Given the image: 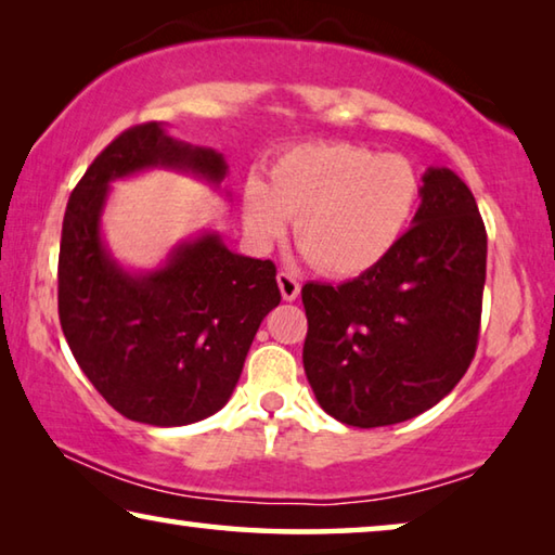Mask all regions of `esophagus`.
I'll use <instances>...</instances> for the list:
<instances>
[{
  "label": "esophagus",
  "instance_id": "esophagus-1",
  "mask_svg": "<svg viewBox=\"0 0 555 555\" xmlns=\"http://www.w3.org/2000/svg\"><path fill=\"white\" fill-rule=\"evenodd\" d=\"M276 281H279V288H281V296H284V300H296L298 298L300 284L294 279V274H288V271H279Z\"/></svg>",
  "mask_w": 555,
  "mask_h": 555
}]
</instances>
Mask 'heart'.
I'll list each match as a JSON object with an SVG mask.
<instances>
[{
  "mask_svg": "<svg viewBox=\"0 0 555 555\" xmlns=\"http://www.w3.org/2000/svg\"><path fill=\"white\" fill-rule=\"evenodd\" d=\"M424 181L411 158L352 142L286 149L261 181L244 185V222L274 242L294 220L300 255L325 276L367 274L399 247L416 218Z\"/></svg>",
  "mask_w": 555,
  "mask_h": 555,
  "instance_id": "b5f03b06",
  "label": "heart"
}]
</instances>
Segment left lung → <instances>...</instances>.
<instances>
[{"label":"left lung","mask_w":555,"mask_h":555,"mask_svg":"<svg viewBox=\"0 0 555 555\" xmlns=\"http://www.w3.org/2000/svg\"><path fill=\"white\" fill-rule=\"evenodd\" d=\"M487 232L450 168L424 173L413 228L340 286L306 284L304 367L325 413L347 426L409 421L448 397L477 350Z\"/></svg>","instance_id":"8db88e82"}]
</instances>
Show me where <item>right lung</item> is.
Returning <instances> with one entry per match:
<instances>
[{
	"label": "right lung",
	"mask_w": 555,
	"mask_h": 555,
	"mask_svg": "<svg viewBox=\"0 0 555 555\" xmlns=\"http://www.w3.org/2000/svg\"><path fill=\"white\" fill-rule=\"evenodd\" d=\"M146 168L215 185L228 173L222 154L178 142L158 121L121 131L65 208L59 315L75 362L112 409L139 424L185 426L228 403L281 294L274 261L234 255L218 232L178 244L156 271L121 269L102 244V208L112 181Z\"/></svg>",
	"instance_id": "1"
}]
</instances>
